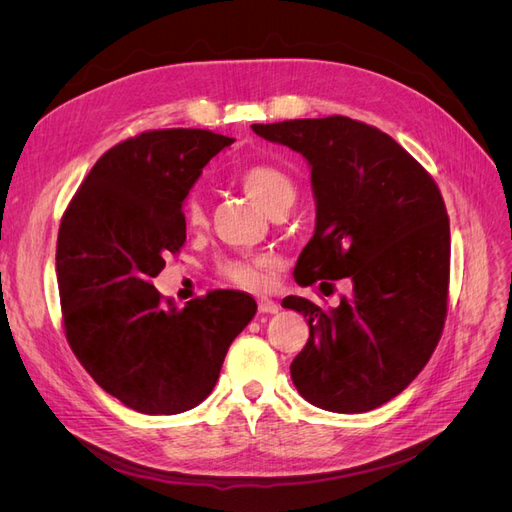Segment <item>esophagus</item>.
Segmentation results:
<instances>
[{
  "instance_id": "obj_1",
  "label": "esophagus",
  "mask_w": 512,
  "mask_h": 512,
  "mask_svg": "<svg viewBox=\"0 0 512 512\" xmlns=\"http://www.w3.org/2000/svg\"><path fill=\"white\" fill-rule=\"evenodd\" d=\"M258 312L260 314H277V312H280V305H277L271 299H267V297H260L258 299Z\"/></svg>"
}]
</instances>
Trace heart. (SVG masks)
<instances>
[{"label": "heart", "instance_id": "heart-1", "mask_svg": "<svg viewBox=\"0 0 512 512\" xmlns=\"http://www.w3.org/2000/svg\"><path fill=\"white\" fill-rule=\"evenodd\" d=\"M237 179L247 196L254 198L256 203L267 213H273L280 207H290L297 196V185L284 168L269 162H252L245 164ZM183 224L190 230H200L205 226V207L198 194H190L183 200ZM265 260H243V258H220L215 262V271L228 282L241 288L256 290L265 284Z\"/></svg>", "mask_w": 512, "mask_h": 512}]
</instances>
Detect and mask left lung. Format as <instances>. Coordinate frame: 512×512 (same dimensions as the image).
Returning a JSON list of instances; mask_svg holds the SVG:
<instances>
[{
	"instance_id": "left-lung-1",
	"label": "left lung",
	"mask_w": 512,
	"mask_h": 512,
	"mask_svg": "<svg viewBox=\"0 0 512 512\" xmlns=\"http://www.w3.org/2000/svg\"><path fill=\"white\" fill-rule=\"evenodd\" d=\"M312 168L316 230L294 267L301 286L350 277L352 294L322 309L303 297L284 307L307 318L294 356L297 391L322 410L359 414L399 395L436 350L446 318L451 228L436 181L389 134L333 115L254 123Z\"/></svg>"
}]
</instances>
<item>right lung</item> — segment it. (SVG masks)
<instances>
[{
	"mask_svg": "<svg viewBox=\"0 0 512 512\" xmlns=\"http://www.w3.org/2000/svg\"><path fill=\"white\" fill-rule=\"evenodd\" d=\"M230 143L190 128L132 136L94 164L61 218L55 260L68 344L136 412L198 406L256 314L245 292L213 290L179 309L151 284L185 243V196Z\"/></svg>",
	"mask_w": 512,
	"mask_h": 512,
	"instance_id": "1",
	"label": "right lung"
}]
</instances>
